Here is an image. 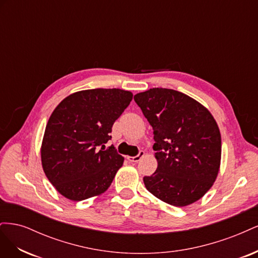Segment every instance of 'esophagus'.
Segmentation results:
<instances>
[{
	"label": "esophagus",
	"mask_w": 258,
	"mask_h": 258,
	"mask_svg": "<svg viewBox=\"0 0 258 258\" xmlns=\"http://www.w3.org/2000/svg\"><path fill=\"white\" fill-rule=\"evenodd\" d=\"M144 155H145V153H144L143 151H140V153H139L137 156H135V157H131V156H128L127 159H128L130 162H138L142 157H144Z\"/></svg>",
	"instance_id": "obj_1"
}]
</instances>
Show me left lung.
<instances>
[{"label":"left lung","mask_w":258,"mask_h":258,"mask_svg":"<svg viewBox=\"0 0 258 258\" xmlns=\"http://www.w3.org/2000/svg\"><path fill=\"white\" fill-rule=\"evenodd\" d=\"M153 127L158 166L144 176L146 189L174 207L196 202L213 186L221 167L222 140L214 117L198 101L173 89L135 96Z\"/></svg>","instance_id":"8db88e82"}]
</instances>
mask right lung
<instances>
[{
  "instance_id": "add662e5",
  "label": "right lung",
  "mask_w": 258,
  "mask_h": 258,
  "mask_svg": "<svg viewBox=\"0 0 258 258\" xmlns=\"http://www.w3.org/2000/svg\"><path fill=\"white\" fill-rule=\"evenodd\" d=\"M132 97L122 89H87L68 96L54 108L45 128L41 160L62 196L82 201L111 186L123 157L104 144Z\"/></svg>"
}]
</instances>
